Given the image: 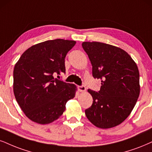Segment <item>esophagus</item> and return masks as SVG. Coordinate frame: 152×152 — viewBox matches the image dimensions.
<instances>
[{
	"label": "esophagus",
	"instance_id": "obj_1",
	"mask_svg": "<svg viewBox=\"0 0 152 152\" xmlns=\"http://www.w3.org/2000/svg\"><path fill=\"white\" fill-rule=\"evenodd\" d=\"M78 89H79L80 92H85L86 91V87L85 86H79V87H78Z\"/></svg>",
	"mask_w": 152,
	"mask_h": 152
}]
</instances>
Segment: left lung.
Listing matches in <instances>:
<instances>
[{
    "label": "left lung",
    "mask_w": 152,
    "mask_h": 152,
    "mask_svg": "<svg viewBox=\"0 0 152 152\" xmlns=\"http://www.w3.org/2000/svg\"><path fill=\"white\" fill-rule=\"evenodd\" d=\"M82 45L92 65L93 77L102 81L99 92L87 90L93 103L85 110L86 116L97 128H113L128 117L140 96L137 65L117 46L97 42Z\"/></svg>",
    "instance_id": "left-lung-1"
}]
</instances>
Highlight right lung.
Segmentation results:
<instances>
[{"label": "right lung", "mask_w": 152, "mask_h": 152, "mask_svg": "<svg viewBox=\"0 0 152 152\" xmlns=\"http://www.w3.org/2000/svg\"><path fill=\"white\" fill-rule=\"evenodd\" d=\"M75 44L61 39L39 43L26 50L16 63L15 97L31 121L42 125L53 123L65 111L67 101L75 96V85L53 77L65 72V58Z\"/></svg>", "instance_id": "obj_1"}]
</instances>
